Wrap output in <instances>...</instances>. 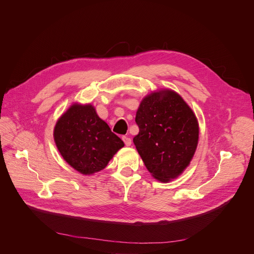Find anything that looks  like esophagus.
I'll use <instances>...</instances> for the list:
<instances>
[{
    "instance_id": "esophagus-1",
    "label": "esophagus",
    "mask_w": 254,
    "mask_h": 254,
    "mask_svg": "<svg viewBox=\"0 0 254 254\" xmlns=\"http://www.w3.org/2000/svg\"><path fill=\"white\" fill-rule=\"evenodd\" d=\"M123 140H124L126 146H130V145H131V140H130V138L125 136V137H123Z\"/></svg>"
}]
</instances>
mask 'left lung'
<instances>
[{
  "label": "left lung",
  "instance_id": "left-lung-1",
  "mask_svg": "<svg viewBox=\"0 0 254 254\" xmlns=\"http://www.w3.org/2000/svg\"><path fill=\"white\" fill-rule=\"evenodd\" d=\"M139 154L154 179L167 183L187 168L195 154L199 125L191 107L177 92L154 91L143 98L136 114Z\"/></svg>",
  "mask_w": 254,
  "mask_h": 254
}]
</instances>
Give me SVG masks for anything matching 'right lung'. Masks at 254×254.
I'll return each mask as SVG.
<instances>
[{"label": "right lung", "instance_id": "right-lung-1", "mask_svg": "<svg viewBox=\"0 0 254 254\" xmlns=\"http://www.w3.org/2000/svg\"><path fill=\"white\" fill-rule=\"evenodd\" d=\"M53 136L63 159L84 176L104 170L125 146L91 103H73L58 118Z\"/></svg>", "mask_w": 254, "mask_h": 254}]
</instances>
